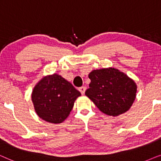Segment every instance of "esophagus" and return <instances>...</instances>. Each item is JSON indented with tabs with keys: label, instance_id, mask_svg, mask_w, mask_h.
<instances>
[{
	"label": "esophagus",
	"instance_id": "34e87169",
	"mask_svg": "<svg viewBox=\"0 0 161 161\" xmlns=\"http://www.w3.org/2000/svg\"><path fill=\"white\" fill-rule=\"evenodd\" d=\"M79 91L81 92V93H82V95H84L85 92V91H86V87H85V86L80 87H79Z\"/></svg>",
	"mask_w": 161,
	"mask_h": 161
}]
</instances>
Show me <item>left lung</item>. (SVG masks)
I'll list each match as a JSON object with an SVG mask.
<instances>
[{
	"instance_id": "1",
	"label": "left lung",
	"mask_w": 161,
	"mask_h": 161,
	"mask_svg": "<svg viewBox=\"0 0 161 161\" xmlns=\"http://www.w3.org/2000/svg\"><path fill=\"white\" fill-rule=\"evenodd\" d=\"M88 77L91 83L85 95L102 113L116 116L131 108L137 87L127 75L110 68L94 70Z\"/></svg>"
}]
</instances>
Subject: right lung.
Masks as SVG:
<instances>
[{"instance_id": "add662e5", "label": "right lung", "mask_w": 161, "mask_h": 161, "mask_svg": "<svg viewBox=\"0 0 161 161\" xmlns=\"http://www.w3.org/2000/svg\"><path fill=\"white\" fill-rule=\"evenodd\" d=\"M81 93L58 74L44 77L34 87L31 99L40 118L53 124L68 116Z\"/></svg>"}]
</instances>
